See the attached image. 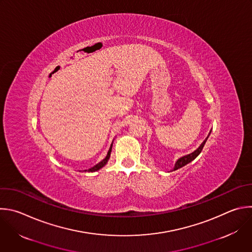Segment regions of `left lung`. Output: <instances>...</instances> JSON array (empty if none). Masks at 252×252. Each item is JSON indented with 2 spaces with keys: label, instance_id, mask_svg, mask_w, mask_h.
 <instances>
[{
  "label": "left lung",
  "instance_id": "1",
  "mask_svg": "<svg viewBox=\"0 0 252 252\" xmlns=\"http://www.w3.org/2000/svg\"><path fill=\"white\" fill-rule=\"evenodd\" d=\"M207 138H208V137H207ZM207 138L204 140V142L200 145V147H199L197 150H195L194 152H192V153H190V154H188V155H185V156L179 158V159L177 160L176 164H175V167H174L173 171H174V170H177V169H179V168H181V167H183V166H185L186 164H188V163H190L191 161H193V160L201 153V151L203 150V147H204V145H205V143H206V141H207Z\"/></svg>",
  "mask_w": 252,
  "mask_h": 252
}]
</instances>
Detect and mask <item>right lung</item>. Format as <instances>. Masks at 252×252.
I'll return each instance as SVG.
<instances>
[{"instance_id": "obj_1", "label": "right lung", "mask_w": 252, "mask_h": 252, "mask_svg": "<svg viewBox=\"0 0 252 252\" xmlns=\"http://www.w3.org/2000/svg\"><path fill=\"white\" fill-rule=\"evenodd\" d=\"M112 146H113V144L111 145V147H110V149H109V152H108V154H107V156H106V158L105 159H103L100 163H98L97 165H95L94 167H92V168H90V169H88V170H84V171H88V172H95V171H98L99 169H101L102 167H104L105 165H106V163L108 162V160H109V158H110V155H111V151H112Z\"/></svg>"}]
</instances>
